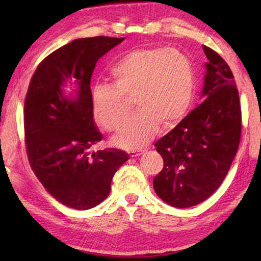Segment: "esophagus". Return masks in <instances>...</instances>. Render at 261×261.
Wrapping results in <instances>:
<instances>
[{
	"label": "esophagus",
	"instance_id": "esophagus-1",
	"mask_svg": "<svg viewBox=\"0 0 261 261\" xmlns=\"http://www.w3.org/2000/svg\"><path fill=\"white\" fill-rule=\"evenodd\" d=\"M140 154H143V152H129V155L131 158H136V156H139Z\"/></svg>",
	"mask_w": 261,
	"mask_h": 261
}]
</instances>
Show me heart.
Returning a JSON list of instances; mask_svg holds the SVG:
<instances>
[{"instance_id": "1", "label": "heart", "mask_w": 261, "mask_h": 261, "mask_svg": "<svg viewBox=\"0 0 261 261\" xmlns=\"http://www.w3.org/2000/svg\"><path fill=\"white\" fill-rule=\"evenodd\" d=\"M114 85L96 84L91 92L95 116L108 130H117L129 117L135 96L136 116L115 136L127 149L146 146L162 123L171 126L182 118L193 96L191 62L182 53L162 47L127 53L110 70Z\"/></svg>"}]
</instances>
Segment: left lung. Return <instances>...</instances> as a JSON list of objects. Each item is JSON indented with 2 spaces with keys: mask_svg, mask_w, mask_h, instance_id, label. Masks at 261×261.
<instances>
[{
  "mask_svg": "<svg viewBox=\"0 0 261 261\" xmlns=\"http://www.w3.org/2000/svg\"><path fill=\"white\" fill-rule=\"evenodd\" d=\"M207 57L201 96L205 98L155 143L163 168L154 190L168 205L187 208L211 197L223 182L241 139L240 95L229 65L202 46Z\"/></svg>",
  "mask_w": 261,
  "mask_h": 261,
  "instance_id": "left-lung-1",
  "label": "left lung"
}]
</instances>
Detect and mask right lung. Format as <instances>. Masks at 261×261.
<instances>
[{
    "label": "right lung",
    "mask_w": 261,
    "mask_h": 261,
    "mask_svg": "<svg viewBox=\"0 0 261 261\" xmlns=\"http://www.w3.org/2000/svg\"><path fill=\"white\" fill-rule=\"evenodd\" d=\"M124 38L76 39L53 51L35 70L24 105L30 166L47 192L70 208L103 201L113 176L129 160L125 152L90 149L102 139L93 118L91 77L100 57ZM69 82L72 92L64 87Z\"/></svg>",
    "instance_id": "add662e5"
}]
</instances>
